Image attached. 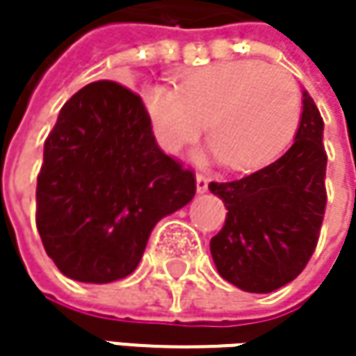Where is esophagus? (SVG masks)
I'll return each mask as SVG.
<instances>
[{"label":"esophagus","instance_id":"1","mask_svg":"<svg viewBox=\"0 0 356 356\" xmlns=\"http://www.w3.org/2000/svg\"><path fill=\"white\" fill-rule=\"evenodd\" d=\"M195 187H197V191H206L208 189V177L204 173L195 175Z\"/></svg>","mask_w":356,"mask_h":356}]
</instances>
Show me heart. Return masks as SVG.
<instances>
[{
  "label": "heart",
  "mask_w": 356,
  "mask_h": 356,
  "mask_svg": "<svg viewBox=\"0 0 356 356\" xmlns=\"http://www.w3.org/2000/svg\"><path fill=\"white\" fill-rule=\"evenodd\" d=\"M142 99L167 152L193 142L206 121L212 150L231 169H251L276 156L301 119L297 80L261 61L197 67L175 86H148Z\"/></svg>",
  "instance_id": "obj_1"
}]
</instances>
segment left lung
Returning a JSON list of instances; mask_svg holds the SVG:
<instances>
[{"label":"left lung","instance_id":"obj_1","mask_svg":"<svg viewBox=\"0 0 356 356\" xmlns=\"http://www.w3.org/2000/svg\"><path fill=\"white\" fill-rule=\"evenodd\" d=\"M323 119L307 90L293 146L264 169L208 187L227 206L210 251L218 274L248 293L295 280L314 255L325 212Z\"/></svg>","mask_w":356,"mask_h":356}]
</instances>
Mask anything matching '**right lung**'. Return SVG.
<instances>
[{
  "instance_id": "obj_1",
  "label": "right lung",
  "mask_w": 356,
  "mask_h": 356,
  "mask_svg": "<svg viewBox=\"0 0 356 356\" xmlns=\"http://www.w3.org/2000/svg\"><path fill=\"white\" fill-rule=\"evenodd\" d=\"M193 193V171L159 148L142 99L99 80L61 107L44 140L36 229L61 274L107 284L138 268L154 225Z\"/></svg>"
}]
</instances>
